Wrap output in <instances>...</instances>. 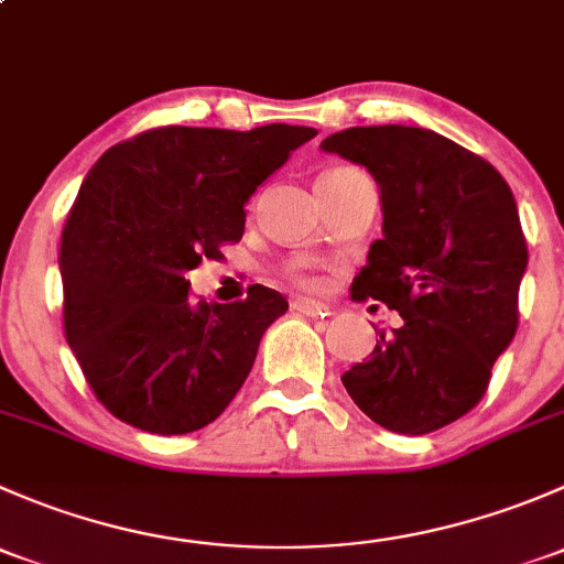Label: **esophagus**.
I'll list each match as a JSON object with an SVG mask.
<instances>
[{
    "label": "esophagus",
    "instance_id": "34e87169",
    "mask_svg": "<svg viewBox=\"0 0 564 564\" xmlns=\"http://www.w3.org/2000/svg\"><path fill=\"white\" fill-rule=\"evenodd\" d=\"M292 308L300 311V314H305V316H327L329 314L327 303H318V300H311V297H297L292 303Z\"/></svg>",
    "mask_w": 564,
    "mask_h": 564
}]
</instances>
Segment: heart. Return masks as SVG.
<instances>
[{"label": "heart", "mask_w": 564, "mask_h": 564, "mask_svg": "<svg viewBox=\"0 0 564 564\" xmlns=\"http://www.w3.org/2000/svg\"><path fill=\"white\" fill-rule=\"evenodd\" d=\"M335 172H349V169H333V172H327V174H335ZM289 275H292V281L300 283V286H314V275L308 272V267L294 264L292 270H289Z\"/></svg>", "instance_id": "b5f03b06"}]
</instances>
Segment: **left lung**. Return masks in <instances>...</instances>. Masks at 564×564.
<instances>
[{
	"instance_id": "left-lung-1",
	"label": "left lung",
	"mask_w": 564,
	"mask_h": 564,
	"mask_svg": "<svg viewBox=\"0 0 564 564\" xmlns=\"http://www.w3.org/2000/svg\"><path fill=\"white\" fill-rule=\"evenodd\" d=\"M324 152L360 163L382 198V240L351 283L403 324L340 377L395 434H431L480 403L519 327L527 240L513 191L475 152L425 128H346Z\"/></svg>"
}]
</instances>
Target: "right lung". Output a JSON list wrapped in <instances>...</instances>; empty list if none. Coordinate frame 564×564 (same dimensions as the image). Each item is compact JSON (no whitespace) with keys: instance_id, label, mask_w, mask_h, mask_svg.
Returning <instances> with one entry per match:
<instances>
[{"instance_id":"add662e5","label":"right lung","mask_w":564,"mask_h":564,"mask_svg":"<svg viewBox=\"0 0 564 564\" xmlns=\"http://www.w3.org/2000/svg\"><path fill=\"white\" fill-rule=\"evenodd\" d=\"M316 135L303 124L147 130L104 152L62 229L65 338L98 401L150 434L213 423L286 314L253 283L229 305L193 303L187 272L240 242L256 187Z\"/></svg>"}]
</instances>
